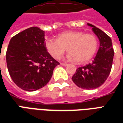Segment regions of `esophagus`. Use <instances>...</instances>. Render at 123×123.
<instances>
[{
	"label": "esophagus",
	"instance_id": "1",
	"mask_svg": "<svg viewBox=\"0 0 123 123\" xmlns=\"http://www.w3.org/2000/svg\"><path fill=\"white\" fill-rule=\"evenodd\" d=\"M61 64L62 66H64V67H67L68 65L67 63H61Z\"/></svg>",
	"mask_w": 123,
	"mask_h": 123
}]
</instances>
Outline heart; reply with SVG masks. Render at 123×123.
<instances>
[{
	"instance_id": "b5f03b06",
	"label": "heart",
	"mask_w": 123,
	"mask_h": 123,
	"mask_svg": "<svg viewBox=\"0 0 123 123\" xmlns=\"http://www.w3.org/2000/svg\"><path fill=\"white\" fill-rule=\"evenodd\" d=\"M45 47L54 59H61L67 49L69 61L84 63L94 55L97 50L98 40L92 34L70 31L59 34L56 40L47 39Z\"/></svg>"
}]
</instances>
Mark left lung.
I'll list each match as a JSON object with an SVG mask.
<instances>
[{
  "label": "left lung",
  "mask_w": 123,
  "mask_h": 123,
  "mask_svg": "<svg viewBox=\"0 0 123 123\" xmlns=\"http://www.w3.org/2000/svg\"><path fill=\"white\" fill-rule=\"evenodd\" d=\"M87 25L98 38L99 49L92 62L77 68L72 80L80 88L91 90L99 87L107 79L112 68L114 50L110 37L95 26Z\"/></svg>",
  "instance_id": "8db88e82"
}]
</instances>
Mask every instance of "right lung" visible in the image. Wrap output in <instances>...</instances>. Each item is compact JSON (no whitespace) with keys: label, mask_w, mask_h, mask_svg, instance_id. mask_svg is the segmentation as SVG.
<instances>
[{"label":"right lung","mask_w":123,"mask_h":123,"mask_svg":"<svg viewBox=\"0 0 123 123\" xmlns=\"http://www.w3.org/2000/svg\"><path fill=\"white\" fill-rule=\"evenodd\" d=\"M44 32L31 27L14 36L8 47L6 59L13 82L26 91L43 88L60 63L47 52Z\"/></svg>","instance_id":"1"}]
</instances>
